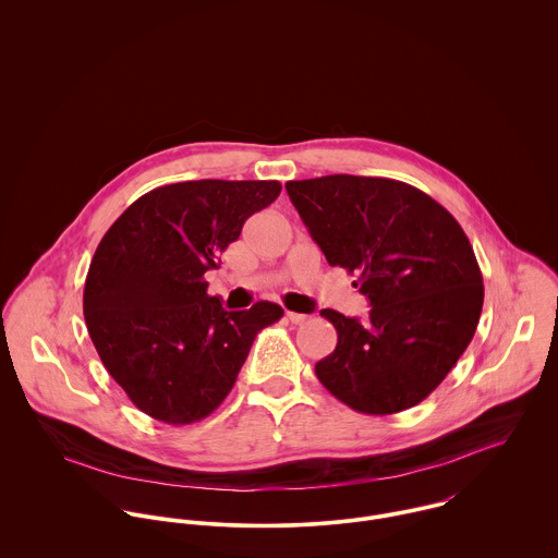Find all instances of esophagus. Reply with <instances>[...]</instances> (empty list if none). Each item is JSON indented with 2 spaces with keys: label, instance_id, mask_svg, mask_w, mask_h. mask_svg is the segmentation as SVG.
<instances>
[{
  "label": "esophagus",
  "instance_id": "esophagus-1",
  "mask_svg": "<svg viewBox=\"0 0 558 558\" xmlns=\"http://www.w3.org/2000/svg\"><path fill=\"white\" fill-rule=\"evenodd\" d=\"M286 318L290 319L292 324H303V322H307L310 316H305V314H296V312H286Z\"/></svg>",
  "mask_w": 558,
  "mask_h": 558
}]
</instances>
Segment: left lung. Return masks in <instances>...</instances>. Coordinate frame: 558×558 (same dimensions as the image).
I'll use <instances>...</instances> for the list:
<instances>
[{
    "instance_id": "1",
    "label": "left lung",
    "mask_w": 558,
    "mask_h": 558,
    "mask_svg": "<svg viewBox=\"0 0 558 558\" xmlns=\"http://www.w3.org/2000/svg\"><path fill=\"white\" fill-rule=\"evenodd\" d=\"M330 266L356 272L369 318L322 310L337 348L316 363L319 383L365 414H393L427 398L469 348L483 277L460 223L423 191L367 175L286 182Z\"/></svg>"
}]
</instances>
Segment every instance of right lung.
<instances>
[{
  "mask_svg": "<svg viewBox=\"0 0 558 558\" xmlns=\"http://www.w3.org/2000/svg\"><path fill=\"white\" fill-rule=\"evenodd\" d=\"M281 193L277 180H189L133 202L92 257L83 316L129 399L169 425L208 416L232 391L255 335L283 316L259 301L226 312L206 270L244 221Z\"/></svg>",
  "mask_w": 558,
  "mask_h": 558,
  "instance_id": "right-lung-1",
  "label": "right lung"
}]
</instances>
